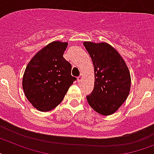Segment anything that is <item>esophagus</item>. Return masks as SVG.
<instances>
[{
  "instance_id": "1",
  "label": "esophagus",
  "mask_w": 154,
  "mask_h": 154,
  "mask_svg": "<svg viewBox=\"0 0 154 154\" xmlns=\"http://www.w3.org/2000/svg\"><path fill=\"white\" fill-rule=\"evenodd\" d=\"M82 73H81V74H80V75L78 77V79H77V80H78V82H80V81H82Z\"/></svg>"
}]
</instances>
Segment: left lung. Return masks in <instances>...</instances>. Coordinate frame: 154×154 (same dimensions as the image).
I'll list each match as a JSON object with an SVG mask.
<instances>
[{
    "instance_id": "obj_1",
    "label": "left lung",
    "mask_w": 154,
    "mask_h": 154,
    "mask_svg": "<svg viewBox=\"0 0 154 154\" xmlns=\"http://www.w3.org/2000/svg\"><path fill=\"white\" fill-rule=\"evenodd\" d=\"M95 72L94 87L86 96L89 105L104 116L111 115L125 101L131 88L130 72L113 47L107 43L85 42Z\"/></svg>"
}]
</instances>
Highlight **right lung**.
I'll list each match as a JSON object with an SVG mask.
<instances>
[{
    "mask_svg": "<svg viewBox=\"0 0 154 154\" xmlns=\"http://www.w3.org/2000/svg\"><path fill=\"white\" fill-rule=\"evenodd\" d=\"M67 46V42H51L26 66L23 89L27 100L40 111H50L57 107L77 79L71 74L72 64L63 57Z\"/></svg>",
    "mask_w": 154,
    "mask_h": 154,
    "instance_id": "right-lung-1",
    "label": "right lung"
}]
</instances>
